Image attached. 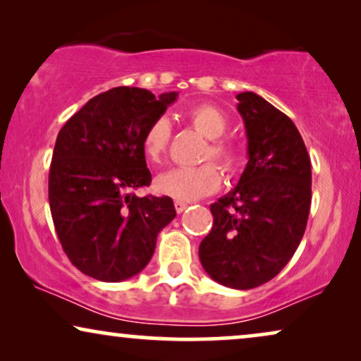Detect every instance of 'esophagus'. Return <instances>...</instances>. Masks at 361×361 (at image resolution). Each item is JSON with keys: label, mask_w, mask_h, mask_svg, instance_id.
<instances>
[{"label": "esophagus", "mask_w": 361, "mask_h": 361, "mask_svg": "<svg viewBox=\"0 0 361 361\" xmlns=\"http://www.w3.org/2000/svg\"><path fill=\"white\" fill-rule=\"evenodd\" d=\"M188 208V204L183 203V201H175V209L176 213H183V211Z\"/></svg>", "instance_id": "1"}]
</instances>
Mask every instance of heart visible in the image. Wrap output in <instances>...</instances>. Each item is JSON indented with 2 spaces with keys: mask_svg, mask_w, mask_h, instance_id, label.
I'll return each instance as SVG.
<instances>
[{
  "mask_svg": "<svg viewBox=\"0 0 361 361\" xmlns=\"http://www.w3.org/2000/svg\"><path fill=\"white\" fill-rule=\"evenodd\" d=\"M188 120L196 130L209 138L204 158H214L226 173L238 171L241 166V150L236 143L221 140L228 132L229 120L223 110L214 105H200L188 112ZM170 142V123L166 118H157L148 125L142 135V150L148 160L157 163L166 153ZM221 176L213 163L200 166H176L158 175L155 188L160 195L178 201H195L219 188Z\"/></svg>",
  "mask_w": 361,
  "mask_h": 361,
  "instance_id": "obj_1",
  "label": "heart"
}]
</instances>
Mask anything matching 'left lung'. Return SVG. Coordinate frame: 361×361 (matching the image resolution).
<instances>
[{
	"instance_id": "1",
	"label": "left lung",
	"mask_w": 361,
	"mask_h": 361,
	"mask_svg": "<svg viewBox=\"0 0 361 361\" xmlns=\"http://www.w3.org/2000/svg\"><path fill=\"white\" fill-rule=\"evenodd\" d=\"M236 99L249 160L236 188L209 206L213 229L200 244V261L213 281L247 290L276 277L299 247L312 170L305 143L286 114L254 92Z\"/></svg>"
}]
</instances>
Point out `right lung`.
<instances>
[{
    "mask_svg": "<svg viewBox=\"0 0 361 361\" xmlns=\"http://www.w3.org/2000/svg\"><path fill=\"white\" fill-rule=\"evenodd\" d=\"M178 97L115 87L90 99L57 135L49 206L61 246L85 276L120 282L143 271L176 216L168 196H138L152 173L142 135Z\"/></svg>",
    "mask_w": 361,
    "mask_h": 361,
    "instance_id": "obj_1",
    "label": "right lung"
}]
</instances>
